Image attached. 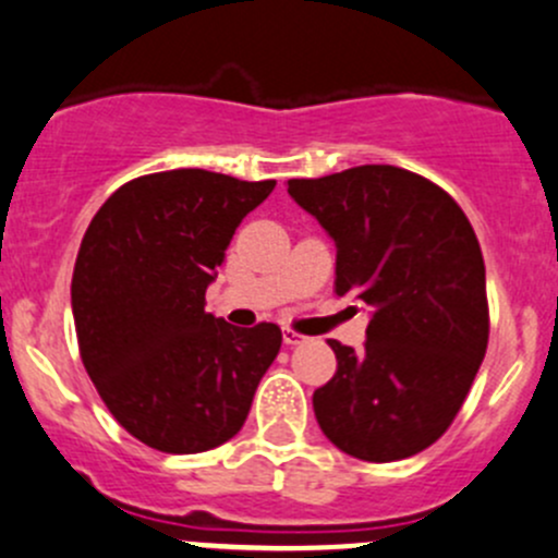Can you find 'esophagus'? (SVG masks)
<instances>
[{"label":"esophagus","instance_id":"34e87169","mask_svg":"<svg viewBox=\"0 0 558 558\" xmlns=\"http://www.w3.org/2000/svg\"><path fill=\"white\" fill-rule=\"evenodd\" d=\"M283 342L286 345H302V342H307V337L300 335V331H294V329H283Z\"/></svg>","mask_w":558,"mask_h":558}]
</instances>
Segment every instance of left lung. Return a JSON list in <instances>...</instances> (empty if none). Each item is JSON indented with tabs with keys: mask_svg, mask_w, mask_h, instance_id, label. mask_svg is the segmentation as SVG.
I'll return each mask as SVG.
<instances>
[{
	"mask_svg": "<svg viewBox=\"0 0 558 558\" xmlns=\"http://www.w3.org/2000/svg\"><path fill=\"white\" fill-rule=\"evenodd\" d=\"M337 245V296L369 307L362 351L329 340L337 373L315 388L320 432L364 461L440 440L488 345L486 267L451 194L391 165L289 180Z\"/></svg>",
	"mask_w": 558,
	"mask_h": 558,
	"instance_id": "left-lung-1",
	"label": "left lung"
}]
</instances>
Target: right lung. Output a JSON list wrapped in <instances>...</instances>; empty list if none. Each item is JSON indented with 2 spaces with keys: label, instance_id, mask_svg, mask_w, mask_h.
<instances>
[{
  "label": "right lung",
  "instance_id": "add662e5",
  "mask_svg": "<svg viewBox=\"0 0 558 558\" xmlns=\"http://www.w3.org/2000/svg\"><path fill=\"white\" fill-rule=\"evenodd\" d=\"M272 189L207 170L143 174L83 234L72 272L83 367L112 418L156 451L232 440L278 356L275 324L240 329L205 313L234 229Z\"/></svg>",
  "mask_w": 558,
  "mask_h": 558
}]
</instances>
